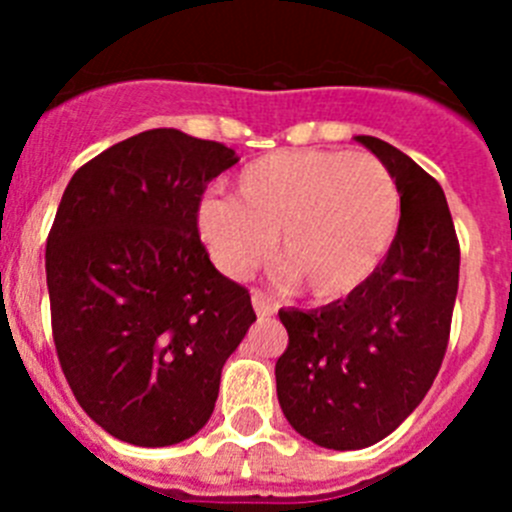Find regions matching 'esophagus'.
<instances>
[{
	"instance_id": "34e87169",
	"label": "esophagus",
	"mask_w": 512,
	"mask_h": 512,
	"mask_svg": "<svg viewBox=\"0 0 512 512\" xmlns=\"http://www.w3.org/2000/svg\"><path fill=\"white\" fill-rule=\"evenodd\" d=\"M251 305H253V310H256V315H259V318L274 315V310H277V307H274V302H271L269 297L264 295V292H259V289H253Z\"/></svg>"
}]
</instances>
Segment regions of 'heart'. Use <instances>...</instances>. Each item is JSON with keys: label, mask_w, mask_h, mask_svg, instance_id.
<instances>
[{"label": "heart", "mask_w": 512, "mask_h": 512, "mask_svg": "<svg viewBox=\"0 0 512 512\" xmlns=\"http://www.w3.org/2000/svg\"><path fill=\"white\" fill-rule=\"evenodd\" d=\"M400 220V189L369 153L277 151L235 176L233 197H202L194 228L212 264L248 277L271 253L320 302L351 295L382 264Z\"/></svg>", "instance_id": "obj_1"}]
</instances>
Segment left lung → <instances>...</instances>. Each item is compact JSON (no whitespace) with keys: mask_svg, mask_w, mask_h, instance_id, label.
Segmentation results:
<instances>
[{"mask_svg":"<svg viewBox=\"0 0 512 512\" xmlns=\"http://www.w3.org/2000/svg\"><path fill=\"white\" fill-rule=\"evenodd\" d=\"M356 140L400 189L387 259L346 300L279 310L289 336L277 359L282 413L300 436L336 451L382 441L418 408L446 356L459 289V238L441 184L390 143Z\"/></svg>","mask_w":512,"mask_h":512,"instance_id":"left-lung-1","label":"left lung"}]
</instances>
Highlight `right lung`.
<instances>
[{"label": "right lung", "instance_id": "right-lung-1", "mask_svg": "<svg viewBox=\"0 0 512 512\" xmlns=\"http://www.w3.org/2000/svg\"><path fill=\"white\" fill-rule=\"evenodd\" d=\"M233 148L174 128L115 143L71 176L45 243L56 354L84 413L133 446L194 436L256 320L194 228Z\"/></svg>", "mask_w": 512, "mask_h": 512}]
</instances>
